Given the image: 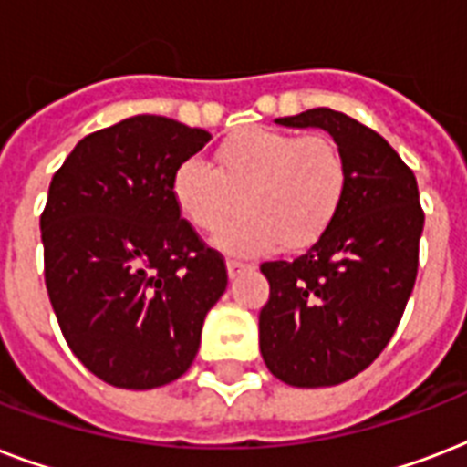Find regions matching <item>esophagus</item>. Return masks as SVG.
<instances>
[{"label": "esophagus", "mask_w": 467, "mask_h": 467, "mask_svg": "<svg viewBox=\"0 0 467 467\" xmlns=\"http://www.w3.org/2000/svg\"><path fill=\"white\" fill-rule=\"evenodd\" d=\"M247 269H249L247 264L237 262V259H227V276L230 278H237L242 271H247Z\"/></svg>", "instance_id": "esophagus-1"}]
</instances>
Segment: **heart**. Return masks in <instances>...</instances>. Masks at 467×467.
<instances>
[{"mask_svg": "<svg viewBox=\"0 0 467 467\" xmlns=\"http://www.w3.org/2000/svg\"><path fill=\"white\" fill-rule=\"evenodd\" d=\"M347 191V164L334 140L276 128H244L218 148V167L183 160L171 193L191 225L213 233L244 203L247 211L215 234L230 254H266L312 244L332 225Z\"/></svg>", "mask_w": 467, "mask_h": 467, "instance_id": "b5f03b06", "label": "heart"}]
</instances>
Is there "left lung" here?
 <instances>
[{
	"label": "left lung",
	"instance_id": "left-lung-1",
	"mask_svg": "<svg viewBox=\"0 0 467 467\" xmlns=\"http://www.w3.org/2000/svg\"><path fill=\"white\" fill-rule=\"evenodd\" d=\"M276 123L332 135L347 191L306 254L262 264L271 293L259 312V348L278 380L329 388L368 368L398 329L420 264V189L398 152L347 113L310 109Z\"/></svg>",
	"mask_w": 467,
	"mask_h": 467
}]
</instances>
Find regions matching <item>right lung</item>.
<instances>
[{
    "label": "right lung",
    "mask_w": 467,
    "mask_h": 467,
    "mask_svg": "<svg viewBox=\"0 0 467 467\" xmlns=\"http://www.w3.org/2000/svg\"><path fill=\"white\" fill-rule=\"evenodd\" d=\"M211 140L164 116H133L77 142L50 182L40 240L46 285L72 354L113 388L183 376L225 262L182 220L176 167Z\"/></svg>",
    "instance_id": "obj_1"
}]
</instances>
